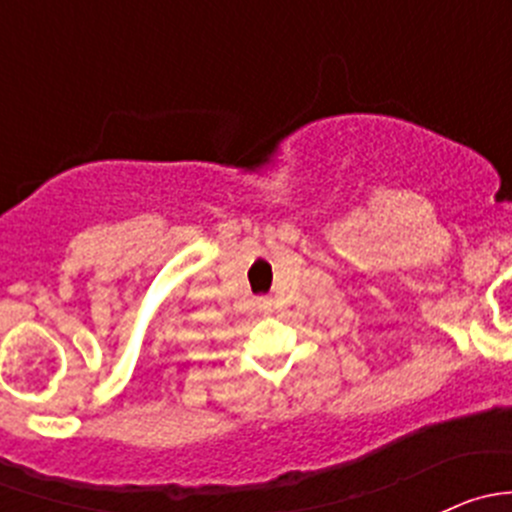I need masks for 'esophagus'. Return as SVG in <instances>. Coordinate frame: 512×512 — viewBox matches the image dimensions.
I'll return each instance as SVG.
<instances>
[{
    "label": "esophagus",
    "instance_id": "1",
    "mask_svg": "<svg viewBox=\"0 0 512 512\" xmlns=\"http://www.w3.org/2000/svg\"><path fill=\"white\" fill-rule=\"evenodd\" d=\"M257 304H260L262 312H272V299L270 297H260V299H257Z\"/></svg>",
    "mask_w": 512,
    "mask_h": 512
}]
</instances>
